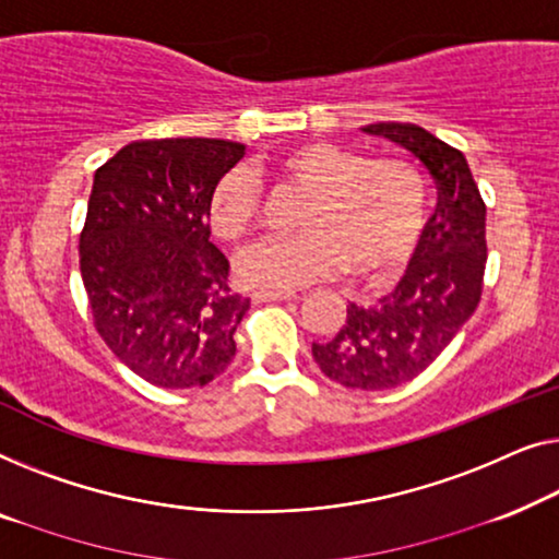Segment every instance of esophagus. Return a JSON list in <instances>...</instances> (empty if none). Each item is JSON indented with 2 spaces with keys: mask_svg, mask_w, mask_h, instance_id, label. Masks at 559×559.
<instances>
[{
  "mask_svg": "<svg viewBox=\"0 0 559 559\" xmlns=\"http://www.w3.org/2000/svg\"><path fill=\"white\" fill-rule=\"evenodd\" d=\"M294 296H296L294 290H278V288H263L253 294L255 301H288V298Z\"/></svg>",
  "mask_w": 559,
  "mask_h": 559,
  "instance_id": "34e87169",
  "label": "esophagus"
}]
</instances>
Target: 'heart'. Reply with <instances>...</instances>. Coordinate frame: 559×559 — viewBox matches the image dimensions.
<instances>
[{"instance_id":"b5f03b06","label":"heart","mask_w":559,"mask_h":559,"mask_svg":"<svg viewBox=\"0 0 559 559\" xmlns=\"http://www.w3.org/2000/svg\"><path fill=\"white\" fill-rule=\"evenodd\" d=\"M281 187L306 194L301 233L263 238L235 261L242 283L296 288L347 273L355 286H382L411 263L428 219L426 179L403 159H367L329 141H306L271 164ZM207 219L223 242H238L261 219V185L246 167L219 177Z\"/></svg>"}]
</instances>
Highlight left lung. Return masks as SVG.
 Masks as SVG:
<instances>
[{"label":"left lung","mask_w":559,"mask_h":559,"mask_svg":"<svg viewBox=\"0 0 559 559\" xmlns=\"http://www.w3.org/2000/svg\"><path fill=\"white\" fill-rule=\"evenodd\" d=\"M426 164L438 187L405 276L372 306H347L334 340L311 344L329 380L352 390H392L430 367L481 301L486 204L466 156L415 123L380 121L361 129Z\"/></svg>","instance_id":"8db88e82"}]
</instances>
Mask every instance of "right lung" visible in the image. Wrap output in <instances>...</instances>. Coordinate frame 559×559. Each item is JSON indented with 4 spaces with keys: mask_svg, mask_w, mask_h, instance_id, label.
Here are the masks:
<instances>
[{
    "mask_svg": "<svg viewBox=\"0 0 559 559\" xmlns=\"http://www.w3.org/2000/svg\"><path fill=\"white\" fill-rule=\"evenodd\" d=\"M242 154L223 139L131 141L93 177L81 233L93 324L156 388H202L235 357L250 298L230 288L207 204Z\"/></svg>",
    "mask_w": 559,
    "mask_h": 559,
    "instance_id": "right-lung-1",
    "label": "right lung"
}]
</instances>
